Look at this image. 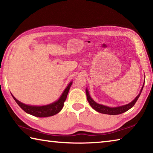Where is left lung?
<instances>
[{
    "instance_id": "8db88e82",
    "label": "left lung",
    "mask_w": 153,
    "mask_h": 153,
    "mask_svg": "<svg viewBox=\"0 0 153 153\" xmlns=\"http://www.w3.org/2000/svg\"><path fill=\"white\" fill-rule=\"evenodd\" d=\"M144 83L143 84V86L140 90V92L139 94L137 96V97L135 98V99L133 100L129 104H127L126 105H123V106H120V107H107V106L102 105H100L98 104V103L96 102L92 98L90 97V96L89 94V92L88 89H86V97H87V100L88 101L89 104L90 106L94 108L95 111H97V112H99L100 113H104V114H107V115H119V114H121L124 112H126L127 111H128L129 109L134 107V105H135V103L136 102L137 100H138V98L140 95L142 90L143 89Z\"/></svg>"
}]
</instances>
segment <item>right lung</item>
<instances>
[{
  "mask_svg": "<svg viewBox=\"0 0 153 153\" xmlns=\"http://www.w3.org/2000/svg\"><path fill=\"white\" fill-rule=\"evenodd\" d=\"M72 84V82H71L68 84V86L61 94V97L59 98V100L56 101L54 102L51 104L44 106H32L27 105L24 104V103L21 102L19 100H17L12 94L13 98H14L15 102L17 103V105L24 110L25 112H26L30 115L36 116L38 117H50V116L55 115L57 114L59 112H60L61 110L63 108L64 105V102L65 101L67 94H68L69 90L70 89V87Z\"/></svg>",
  "mask_w": 153,
  "mask_h": 153,
  "instance_id": "add662e5",
  "label": "right lung"
}]
</instances>
